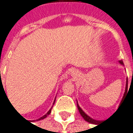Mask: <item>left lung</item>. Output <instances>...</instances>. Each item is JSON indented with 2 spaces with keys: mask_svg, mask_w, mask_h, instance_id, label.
I'll list each match as a JSON object with an SVG mask.
<instances>
[{
  "mask_svg": "<svg viewBox=\"0 0 133 133\" xmlns=\"http://www.w3.org/2000/svg\"><path fill=\"white\" fill-rule=\"evenodd\" d=\"M119 63H120L121 65H124V63H123V61H122V60H120V61H119ZM127 88H128V79H127L126 87H125V92H124V94L123 98L124 97L125 94L127 93ZM123 98H122V100H123ZM122 100H121V102H122ZM77 108H78V110H79V113H80V115L82 116V118H84V120H85V121H88V123H90V124H97L98 123H99V122L101 121H97V120H96V119H94V118H92L91 117H90L88 115H87V114H86V113L82 110V109L79 107V105L78 104V102H77Z\"/></svg>",
  "mask_w": 133,
  "mask_h": 133,
  "instance_id": "1",
  "label": "left lung"
}]
</instances>
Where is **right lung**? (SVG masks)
I'll use <instances>...</instances> for the list:
<instances>
[{
  "label": "right lung",
  "instance_id": "1",
  "mask_svg": "<svg viewBox=\"0 0 133 133\" xmlns=\"http://www.w3.org/2000/svg\"><path fill=\"white\" fill-rule=\"evenodd\" d=\"M55 99H56V98H55ZM55 99H54V103H53V105H54V102H55ZM52 108H53V106H52V107H51V109H50V110H48V112H47V113H46L45 115H44L43 116L40 117L39 118H38V119H37V121H39V120H42V119H44V118H45L48 116V115H49V114L51 113V110H52Z\"/></svg>",
  "mask_w": 133,
  "mask_h": 133
}]
</instances>
